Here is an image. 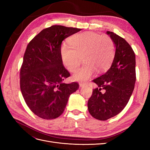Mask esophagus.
Segmentation results:
<instances>
[{
  "mask_svg": "<svg viewBox=\"0 0 150 150\" xmlns=\"http://www.w3.org/2000/svg\"><path fill=\"white\" fill-rule=\"evenodd\" d=\"M88 83H79V86L80 87H84L85 86H87Z\"/></svg>",
  "mask_w": 150,
  "mask_h": 150,
  "instance_id": "34e87169",
  "label": "esophagus"
}]
</instances>
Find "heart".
Here are the masks:
<instances>
[{
    "mask_svg": "<svg viewBox=\"0 0 150 150\" xmlns=\"http://www.w3.org/2000/svg\"><path fill=\"white\" fill-rule=\"evenodd\" d=\"M70 46L63 44L61 47L62 62L71 72L80 65L82 57L84 64L73 74L77 81H85L95 71L102 72L110 66L115 56L112 40L107 35L101 36L93 32H84L72 36Z\"/></svg>",
    "mask_w": 150,
    "mask_h": 150,
    "instance_id": "obj_1",
    "label": "heart"
}]
</instances>
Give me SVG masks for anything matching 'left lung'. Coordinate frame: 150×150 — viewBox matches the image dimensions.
Returning a JSON list of instances; mask_svg holds the SVG:
<instances>
[{
	"mask_svg": "<svg viewBox=\"0 0 150 150\" xmlns=\"http://www.w3.org/2000/svg\"><path fill=\"white\" fill-rule=\"evenodd\" d=\"M106 34L115 44L114 59L108 71L93 81L98 88L93 89L88 103L91 115L101 121L114 117L123 110L136 82V59L133 49L118 35L110 31Z\"/></svg>",
	"mask_w": 150,
	"mask_h": 150,
	"instance_id": "1",
	"label": "left lung"
}]
</instances>
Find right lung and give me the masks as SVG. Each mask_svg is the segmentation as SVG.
Returning <instances> with one entry per match:
<instances>
[{
    "label": "right lung",
    "instance_id": "obj_1",
    "mask_svg": "<svg viewBox=\"0 0 150 150\" xmlns=\"http://www.w3.org/2000/svg\"><path fill=\"white\" fill-rule=\"evenodd\" d=\"M81 29L55 25L43 29L27 46L20 71V87L24 100L35 115L57 118L64 112L70 95L79 84H65L70 76L61 55L62 42Z\"/></svg>",
    "mask_w": 150,
    "mask_h": 150
}]
</instances>
